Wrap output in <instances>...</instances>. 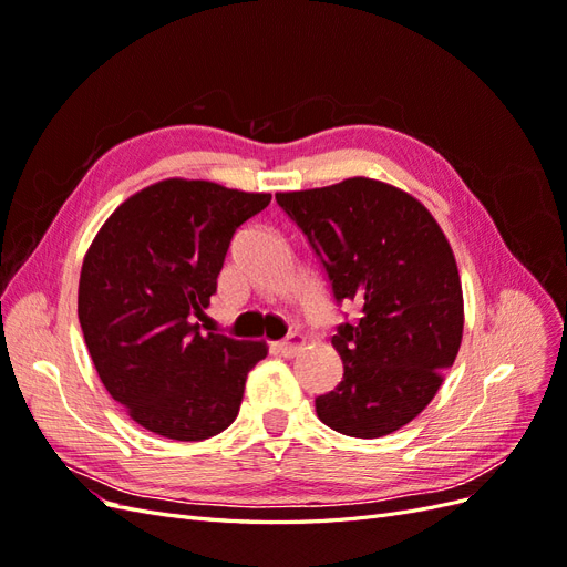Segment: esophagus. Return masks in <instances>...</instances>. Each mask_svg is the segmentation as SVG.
Wrapping results in <instances>:
<instances>
[{"mask_svg":"<svg viewBox=\"0 0 567 567\" xmlns=\"http://www.w3.org/2000/svg\"><path fill=\"white\" fill-rule=\"evenodd\" d=\"M302 346H305V336L302 333H290L286 340L277 342L274 348H277V352L284 354V357H296L302 350Z\"/></svg>","mask_w":567,"mask_h":567,"instance_id":"1","label":"esophagus"}]
</instances>
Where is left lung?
<instances>
[{
	"mask_svg": "<svg viewBox=\"0 0 567 567\" xmlns=\"http://www.w3.org/2000/svg\"><path fill=\"white\" fill-rule=\"evenodd\" d=\"M321 260L338 302L362 305L331 338L342 381L317 416L350 437H383L431 404L461 348L463 293L452 246L425 205L352 177L277 194Z\"/></svg>",
	"mask_w": 567,
	"mask_h": 567,
	"instance_id": "8db88e82",
	"label": "left lung"
}]
</instances>
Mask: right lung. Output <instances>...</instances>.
<instances>
[{"label":"right lung","mask_w":567,"mask_h":567,"mask_svg":"<svg viewBox=\"0 0 567 567\" xmlns=\"http://www.w3.org/2000/svg\"><path fill=\"white\" fill-rule=\"evenodd\" d=\"M271 194L163 179L130 196L84 255L78 317L111 398L146 431L200 442L238 416L267 342L200 333L231 238Z\"/></svg>","instance_id":"1"}]
</instances>
